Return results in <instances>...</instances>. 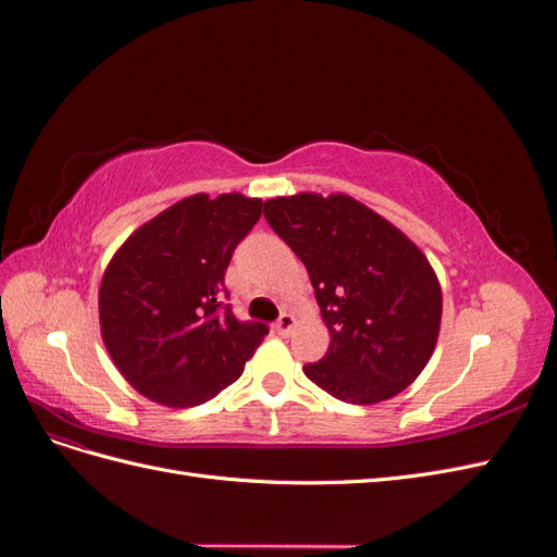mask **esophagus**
<instances>
[{"label":"esophagus","mask_w":557,"mask_h":557,"mask_svg":"<svg viewBox=\"0 0 557 557\" xmlns=\"http://www.w3.org/2000/svg\"><path fill=\"white\" fill-rule=\"evenodd\" d=\"M293 327H295V318L290 313H281V318L276 320V325H274V330L281 336H288L293 332Z\"/></svg>","instance_id":"1"}]
</instances>
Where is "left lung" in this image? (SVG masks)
<instances>
[{"label": "left lung", "mask_w": 557, "mask_h": 557, "mask_svg": "<svg viewBox=\"0 0 557 557\" xmlns=\"http://www.w3.org/2000/svg\"><path fill=\"white\" fill-rule=\"evenodd\" d=\"M264 218L305 262L330 348L305 374L350 404L391 399L428 364L442 288L413 242L346 195L269 199Z\"/></svg>", "instance_id": "left-lung-1"}]
</instances>
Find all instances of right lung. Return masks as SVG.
<instances>
[{
  "label": "right lung",
  "mask_w": 557,
  "mask_h": 557,
  "mask_svg": "<svg viewBox=\"0 0 557 557\" xmlns=\"http://www.w3.org/2000/svg\"><path fill=\"white\" fill-rule=\"evenodd\" d=\"M262 215L244 195H195L139 227L99 288V323L121 374L164 407H197L244 372L269 332L232 313L225 272Z\"/></svg>",
  "instance_id": "add662e5"
}]
</instances>
